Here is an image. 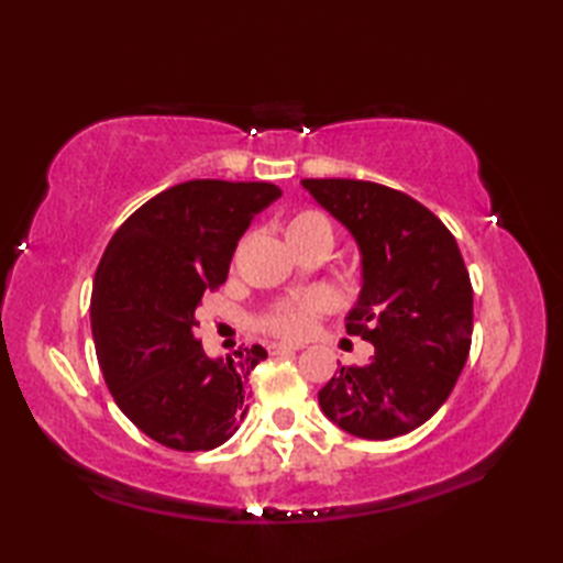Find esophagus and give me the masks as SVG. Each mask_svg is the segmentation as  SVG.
<instances>
[{
	"mask_svg": "<svg viewBox=\"0 0 563 563\" xmlns=\"http://www.w3.org/2000/svg\"><path fill=\"white\" fill-rule=\"evenodd\" d=\"M295 351H300V345H292V343H271L268 345L271 355H283V353H295Z\"/></svg>",
	"mask_w": 563,
	"mask_h": 563,
	"instance_id": "esophagus-1",
	"label": "esophagus"
}]
</instances>
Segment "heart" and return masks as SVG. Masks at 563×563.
Masks as SVG:
<instances>
[{
    "label": "heart",
    "instance_id": "b5f03b06",
    "mask_svg": "<svg viewBox=\"0 0 563 563\" xmlns=\"http://www.w3.org/2000/svg\"><path fill=\"white\" fill-rule=\"evenodd\" d=\"M317 227H324V230H329V222L317 212H300L288 222V230H285V234H288V239L300 236L309 230H317ZM329 307H331L329 292L312 290L302 297H297V300L283 302L275 309H271V312L263 317L261 327L268 333H273V336H280L288 341L305 339L309 329H312V324H314V317L327 312Z\"/></svg>",
    "mask_w": 563,
    "mask_h": 563
}]
</instances>
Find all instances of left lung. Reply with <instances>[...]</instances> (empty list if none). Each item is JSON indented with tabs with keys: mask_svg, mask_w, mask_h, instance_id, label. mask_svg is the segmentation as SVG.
<instances>
[{
	"mask_svg": "<svg viewBox=\"0 0 563 563\" xmlns=\"http://www.w3.org/2000/svg\"><path fill=\"white\" fill-rule=\"evenodd\" d=\"M302 186L361 246L363 290L345 331L375 345L367 365L321 387V411L365 440L411 433L448 401L470 355L474 297L460 246L401 190L355 178Z\"/></svg>",
	"mask_w": 563,
	"mask_h": 563,
	"instance_id": "8db88e82",
	"label": "left lung"
}]
</instances>
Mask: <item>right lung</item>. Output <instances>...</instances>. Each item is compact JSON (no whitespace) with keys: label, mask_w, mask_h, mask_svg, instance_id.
I'll use <instances>...</instances> for the list:
<instances>
[{"label":"right lung","mask_w":563,"mask_h":563,"mask_svg":"<svg viewBox=\"0 0 563 563\" xmlns=\"http://www.w3.org/2000/svg\"><path fill=\"white\" fill-rule=\"evenodd\" d=\"M275 198L280 188L266 181L196 178L137 208L103 251L91 292L101 373L118 409L164 448H218L246 413L249 375L268 353L251 345L212 361L196 339V309Z\"/></svg>","instance_id":"add662e5"}]
</instances>
